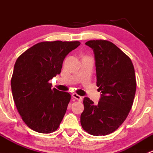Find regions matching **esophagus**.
<instances>
[{
    "mask_svg": "<svg viewBox=\"0 0 153 153\" xmlns=\"http://www.w3.org/2000/svg\"><path fill=\"white\" fill-rule=\"evenodd\" d=\"M72 98H75V99H76L77 101H82V97L80 96V95H78V94L73 93L72 95Z\"/></svg>",
    "mask_w": 153,
    "mask_h": 153,
    "instance_id": "esophagus-1",
    "label": "esophagus"
}]
</instances>
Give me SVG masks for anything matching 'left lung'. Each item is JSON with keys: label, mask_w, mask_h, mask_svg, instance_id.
Returning <instances> with one entry per match:
<instances>
[{"label": "left lung", "mask_w": 153, "mask_h": 153, "mask_svg": "<svg viewBox=\"0 0 153 153\" xmlns=\"http://www.w3.org/2000/svg\"><path fill=\"white\" fill-rule=\"evenodd\" d=\"M85 44L93 50L101 98L96 105L84 98L81 124L89 134L106 135L123 124L132 108L136 90L135 69L130 58L112 43L96 40Z\"/></svg>", "instance_id": "8db88e82"}]
</instances>
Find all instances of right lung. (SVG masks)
<instances>
[{"instance_id": "add662e5", "label": "right lung", "mask_w": 153, "mask_h": 153, "mask_svg": "<svg viewBox=\"0 0 153 153\" xmlns=\"http://www.w3.org/2000/svg\"><path fill=\"white\" fill-rule=\"evenodd\" d=\"M78 41L41 42L20 55L11 80L12 96L23 121L40 133H51L61 124L70 94L52 89L49 80L61 73L64 58Z\"/></svg>"}]
</instances>
